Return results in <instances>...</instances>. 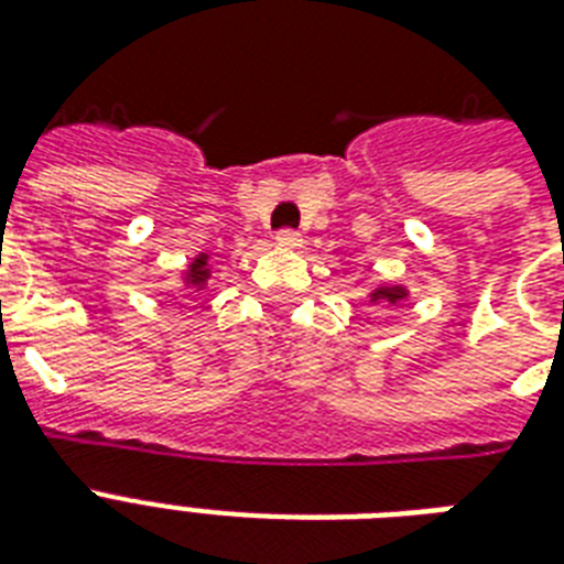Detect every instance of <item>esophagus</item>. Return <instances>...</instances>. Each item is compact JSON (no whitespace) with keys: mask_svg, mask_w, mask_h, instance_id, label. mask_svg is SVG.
Returning <instances> with one entry per match:
<instances>
[{"mask_svg":"<svg viewBox=\"0 0 564 564\" xmlns=\"http://www.w3.org/2000/svg\"><path fill=\"white\" fill-rule=\"evenodd\" d=\"M274 242L281 248H299L301 246V234H295V230H278V237H274Z\"/></svg>","mask_w":564,"mask_h":564,"instance_id":"34e87169","label":"esophagus"}]
</instances>
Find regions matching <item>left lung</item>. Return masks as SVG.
<instances>
[{"mask_svg": "<svg viewBox=\"0 0 564 564\" xmlns=\"http://www.w3.org/2000/svg\"><path fill=\"white\" fill-rule=\"evenodd\" d=\"M369 304H398V301L410 299V290L403 283H377L366 292Z\"/></svg>", "mask_w": 564, "mask_h": 564, "instance_id": "1", "label": "left lung"}]
</instances>
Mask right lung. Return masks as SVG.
Masks as SVG:
<instances>
[{"instance_id": "add662e5", "label": "right lung", "mask_w": 564, "mask_h": 564, "mask_svg": "<svg viewBox=\"0 0 564 564\" xmlns=\"http://www.w3.org/2000/svg\"><path fill=\"white\" fill-rule=\"evenodd\" d=\"M213 278V265H210V254L207 251H198L187 263V269L181 272V283H184V290H189L193 295L198 292H207V281Z\"/></svg>"}]
</instances>
